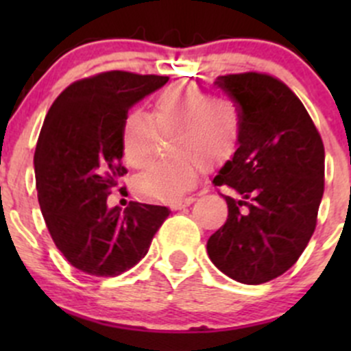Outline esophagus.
I'll use <instances>...</instances> for the list:
<instances>
[{
  "label": "esophagus",
  "instance_id": "1",
  "mask_svg": "<svg viewBox=\"0 0 351 351\" xmlns=\"http://www.w3.org/2000/svg\"><path fill=\"white\" fill-rule=\"evenodd\" d=\"M193 200H195V198H193V197L180 198V200L173 202V204H171V208H173V210H180V208H185V207H189L190 204H193Z\"/></svg>",
  "mask_w": 351,
  "mask_h": 351
}]
</instances>
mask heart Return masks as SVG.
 <instances>
[{
	"label": "heart",
	"mask_w": 351,
	"mask_h": 351,
	"mask_svg": "<svg viewBox=\"0 0 351 351\" xmlns=\"http://www.w3.org/2000/svg\"><path fill=\"white\" fill-rule=\"evenodd\" d=\"M159 132L169 136L171 159L144 169L136 186L144 197L180 200L197 183L207 162H222L236 153L241 123L234 105L210 98L190 84L171 86L158 95L153 112H130L122 122L120 147L130 168H143L158 149Z\"/></svg>",
	"instance_id": "b5f03b06"
}]
</instances>
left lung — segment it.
Here are the masks:
<instances>
[{
    "label": "left lung",
    "instance_id": "1",
    "mask_svg": "<svg viewBox=\"0 0 351 351\" xmlns=\"http://www.w3.org/2000/svg\"><path fill=\"white\" fill-rule=\"evenodd\" d=\"M215 84L238 105L241 136L212 180L236 195H222L228 221L208 238L207 253L229 278L260 285L285 274L316 229L324 146L302 101L277 77L228 74Z\"/></svg>",
    "mask_w": 351,
    "mask_h": 351
}]
</instances>
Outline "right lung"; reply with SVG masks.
Listing matches in <instances>:
<instances>
[{
    "instance_id": "add662e5",
    "label": "right lung",
    "mask_w": 351,
    "mask_h": 351,
    "mask_svg": "<svg viewBox=\"0 0 351 351\" xmlns=\"http://www.w3.org/2000/svg\"><path fill=\"white\" fill-rule=\"evenodd\" d=\"M168 76L108 71L67 86L52 104L34 156L42 215L56 246L77 270L117 277L146 256L168 207L130 202L108 208L127 173L120 132L129 108Z\"/></svg>"
}]
</instances>
